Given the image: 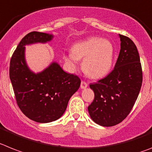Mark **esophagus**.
I'll list each match as a JSON object with an SVG mask.
<instances>
[{"label": "esophagus", "mask_w": 152, "mask_h": 152, "mask_svg": "<svg viewBox=\"0 0 152 152\" xmlns=\"http://www.w3.org/2000/svg\"><path fill=\"white\" fill-rule=\"evenodd\" d=\"M88 86V83L85 82V81H81V89L86 88Z\"/></svg>", "instance_id": "obj_1"}]
</instances>
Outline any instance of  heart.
I'll return each instance as SVG.
<instances>
[{"instance_id": "obj_1", "label": "heart", "mask_w": 152, "mask_h": 152, "mask_svg": "<svg viewBox=\"0 0 152 152\" xmlns=\"http://www.w3.org/2000/svg\"><path fill=\"white\" fill-rule=\"evenodd\" d=\"M115 56L113 45L108 40L91 37L75 44L71 52L65 55V61L72 67L77 65V60L84 59L83 68L87 75L99 78L111 69Z\"/></svg>"}]
</instances>
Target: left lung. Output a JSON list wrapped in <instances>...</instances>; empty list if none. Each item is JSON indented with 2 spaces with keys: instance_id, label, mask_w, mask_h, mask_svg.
Instances as JSON below:
<instances>
[{
  "instance_id": "1",
  "label": "left lung",
  "mask_w": 152,
  "mask_h": 152,
  "mask_svg": "<svg viewBox=\"0 0 152 152\" xmlns=\"http://www.w3.org/2000/svg\"><path fill=\"white\" fill-rule=\"evenodd\" d=\"M121 50L115 68L107 77L91 84L94 99L88 107L91 118L101 126L121 122L130 113L142 84V70L137 47L119 34Z\"/></svg>"
}]
</instances>
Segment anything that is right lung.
Returning a JSON list of instances; mask_svg holds the SVG:
<instances>
[{
	"instance_id": "add662e5",
	"label": "right lung",
	"mask_w": 152,
	"mask_h": 152,
	"mask_svg": "<svg viewBox=\"0 0 152 152\" xmlns=\"http://www.w3.org/2000/svg\"><path fill=\"white\" fill-rule=\"evenodd\" d=\"M53 37V34L42 32L28 34L18 45L10 63L9 75L18 107L28 118L38 123L60 118L81 85L77 75L65 72L57 62L53 61L38 73L28 66L26 45L45 44Z\"/></svg>"
}]
</instances>
